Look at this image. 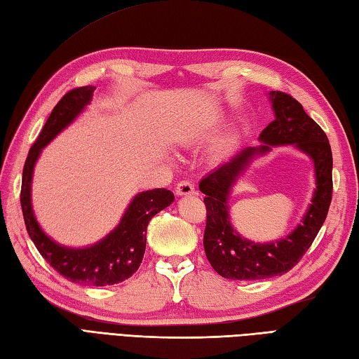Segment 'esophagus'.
Here are the masks:
<instances>
[{
  "instance_id": "1",
  "label": "esophagus",
  "mask_w": 359,
  "mask_h": 359,
  "mask_svg": "<svg viewBox=\"0 0 359 359\" xmlns=\"http://www.w3.org/2000/svg\"><path fill=\"white\" fill-rule=\"evenodd\" d=\"M176 194H177V196H191V194H196L194 183L189 182V180H182V182H179L177 187H176Z\"/></svg>"
}]
</instances>
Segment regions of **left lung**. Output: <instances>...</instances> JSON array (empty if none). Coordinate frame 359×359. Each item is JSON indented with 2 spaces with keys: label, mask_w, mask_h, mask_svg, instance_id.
Segmentation results:
<instances>
[{
  "label": "left lung",
  "mask_w": 359,
  "mask_h": 359,
  "mask_svg": "<svg viewBox=\"0 0 359 359\" xmlns=\"http://www.w3.org/2000/svg\"><path fill=\"white\" fill-rule=\"evenodd\" d=\"M269 97L275 119L260 133L258 139L262 145L241 149L229 162L203 177L198 185L206 205L205 254L214 271L229 280H264L289 272L311 248L332 202L333 162L326 133L290 95L271 91ZM277 144H295L311 157L317 188L302 223L290 235L269 244H255L231 228L227 197L248 163Z\"/></svg>",
  "instance_id": "8db88e82"
}]
</instances>
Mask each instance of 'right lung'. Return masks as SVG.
<instances>
[{
	"label": "right lung",
	"instance_id": "right-lung-1",
	"mask_svg": "<svg viewBox=\"0 0 359 359\" xmlns=\"http://www.w3.org/2000/svg\"><path fill=\"white\" fill-rule=\"evenodd\" d=\"M95 90L91 86L73 88L55 105L35 144L29 149L20 198L29 237L56 272L78 285L111 286L130 278L139 269L145 254L148 223L174 202L171 191L157 188L136 194L118 226L87 248H67L50 238L35 219L30 197L33 168L43 148L78 118L90 104Z\"/></svg>",
	"mask_w": 359,
	"mask_h": 359
}]
</instances>
